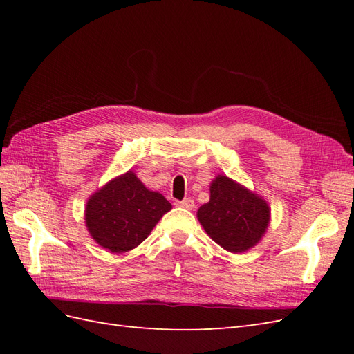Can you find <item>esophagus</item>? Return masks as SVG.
<instances>
[{
  "label": "esophagus",
  "instance_id": "obj_1",
  "mask_svg": "<svg viewBox=\"0 0 354 354\" xmlns=\"http://www.w3.org/2000/svg\"><path fill=\"white\" fill-rule=\"evenodd\" d=\"M177 205L181 207V208H185V209H194L195 208V201L192 198H186L183 201L177 202Z\"/></svg>",
  "mask_w": 354,
  "mask_h": 354
}]
</instances>
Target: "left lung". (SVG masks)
Listing matches in <instances>:
<instances>
[{
    "label": "left lung",
    "mask_w": 354,
    "mask_h": 354,
    "mask_svg": "<svg viewBox=\"0 0 354 354\" xmlns=\"http://www.w3.org/2000/svg\"><path fill=\"white\" fill-rule=\"evenodd\" d=\"M208 236L229 252H245L260 242L270 223L267 202L226 176L209 186V202L198 209Z\"/></svg>",
    "instance_id": "left-lung-1"
}]
</instances>
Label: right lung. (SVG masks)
I'll return each instance as SVG.
<instances>
[{"mask_svg": "<svg viewBox=\"0 0 354 354\" xmlns=\"http://www.w3.org/2000/svg\"><path fill=\"white\" fill-rule=\"evenodd\" d=\"M171 208L162 195L127 171L90 196L85 224L102 248L121 254L140 245Z\"/></svg>", "mask_w": 354, "mask_h": 354, "instance_id": "right-lung-1", "label": "right lung"}]
</instances>
